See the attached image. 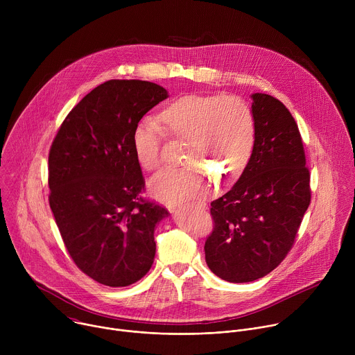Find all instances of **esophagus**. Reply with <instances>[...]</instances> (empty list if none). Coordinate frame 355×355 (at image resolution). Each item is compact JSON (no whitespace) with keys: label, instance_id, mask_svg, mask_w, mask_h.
<instances>
[{"label":"esophagus","instance_id":"1","mask_svg":"<svg viewBox=\"0 0 355 355\" xmlns=\"http://www.w3.org/2000/svg\"><path fill=\"white\" fill-rule=\"evenodd\" d=\"M171 211H173V212H174V211H175V208H171Z\"/></svg>","mask_w":355,"mask_h":355}]
</instances>
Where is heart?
<instances>
[{
  "instance_id": "b5f03b06",
  "label": "heart",
  "mask_w": 355,
  "mask_h": 355,
  "mask_svg": "<svg viewBox=\"0 0 355 355\" xmlns=\"http://www.w3.org/2000/svg\"><path fill=\"white\" fill-rule=\"evenodd\" d=\"M159 121L163 128L151 118H144L135 126L133 148L140 166L147 171L160 167L163 129L187 143L182 162L191 163L166 168L150 180V193L164 204H182L204 196L214 187L212 175L229 182L248 163L256 137V119L251 107L239 96L184 95L159 114Z\"/></svg>"
}]
</instances>
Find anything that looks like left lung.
<instances>
[{
    "instance_id": "1",
    "label": "left lung",
    "mask_w": 355,
    "mask_h": 355,
    "mask_svg": "<svg viewBox=\"0 0 355 355\" xmlns=\"http://www.w3.org/2000/svg\"><path fill=\"white\" fill-rule=\"evenodd\" d=\"M251 99V156L230 191L211 204L215 227L205 243L211 271L236 284L263 278L281 264L311 204V175L293 116L268 94Z\"/></svg>"
}]
</instances>
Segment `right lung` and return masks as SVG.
<instances>
[{
    "label": "right lung",
    "mask_w": 355,
    "mask_h": 355,
    "mask_svg": "<svg viewBox=\"0 0 355 355\" xmlns=\"http://www.w3.org/2000/svg\"><path fill=\"white\" fill-rule=\"evenodd\" d=\"M168 98L162 85L110 80L70 111L49 153V204L76 266L107 286L143 278L156 254V225L170 214L144 200L133 130Z\"/></svg>",
    "instance_id": "1"
}]
</instances>
